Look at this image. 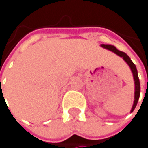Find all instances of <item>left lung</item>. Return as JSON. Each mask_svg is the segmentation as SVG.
Returning a JSON list of instances; mask_svg holds the SVG:
<instances>
[{
	"instance_id": "left-lung-1",
	"label": "left lung",
	"mask_w": 148,
	"mask_h": 148,
	"mask_svg": "<svg viewBox=\"0 0 148 148\" xmlns=\"http://www.w3.org/2000/svg\"><path fill=\"white\" fill-rule=\"evenodd\" d=\"M103 47L115 53L116 54H118L119 56L122 57L124 59V60L128 64V66H130L132 72H133V75H134V84H135V93H134V105H133V108H132V110L131 112H133L138 103V100L140 98V80H139V77H138V72H137V68L135 66V65L134 64V62L131 60V59L129 58V56L125 53L124 52H121V51H119L114 46H111V45H105V44H102L101 45Z\"/></svg>"
}]
</instances>
